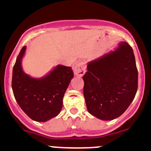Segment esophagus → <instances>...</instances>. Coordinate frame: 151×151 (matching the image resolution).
Wrapping results in <instances>:
<instances>
[{
    "instance_id": "obj_1",
    "label": "esophagus",
    "mask_w": 151,
    "mask_h": 151,
    "mask_svg": "<svg viewBox=\"0 0 151 151\" xmlns=\"http://www.w3.org/2000/svg\"><path fill=\"white\" fill-rule=\"evenodd\" d=\"M73 71H74V74L76 76H82L86 72V65L82 61L77 63L73 68Z\"/></svg>"
}]
</instances>
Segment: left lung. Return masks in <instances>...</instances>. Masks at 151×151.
Wrapping results in <instances>:
<instances>
[{
	"mask_svg": "<svg viewBox=\"0 0 151 151\" xmlns=\"http://www.w3.org/2000/svg\"><path fill=\"white\" fill-rule=\"evenodd\" d=\"M83 76L89 113L112 120L127 110L138 89V69L132 47L121 42L114 51L88 63Z\"/></svg>",
	"mask_w": 151,
	"mask_h": 151,
	"instance_id": "1",
	"label": "left lung"
}]
</instances>
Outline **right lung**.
I'll list each match as a JSON object with an SVG mask.
<instances>
[{"instance_id": "add662e5", "label": "right lung", "mask_w": 151, "mask_h": 151, "mask_svg": "<svg viewBox=\"0 0 151 151\" xmlns=\"http://www.w3.org/2000/svg\"><path fill=\"white\" fill-rule=\"evenodd\" d=\"M26 47L21 49L13 69L12 88L19 106L32 119L46 122L57 116L63 97L73 78L70 66L58 65L48 75L33 78L24 73L21 61Z\"/></svg>"}]
</instances>
